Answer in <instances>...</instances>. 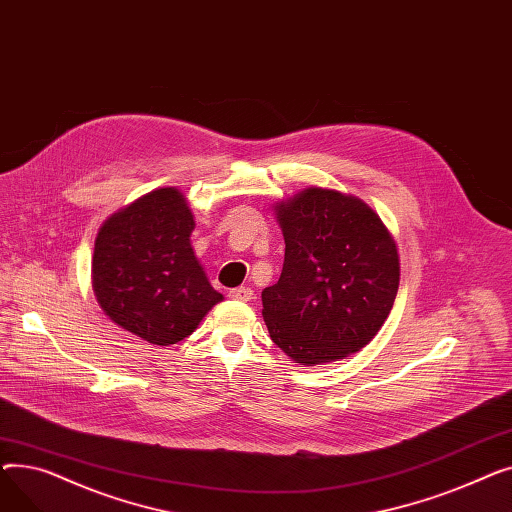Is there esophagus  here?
Listing matches in <instances>:
<instances>
[{"instance_id":"esophagus-1","label":"esophagus","mask_w":512,"mask_h":512,"mask_svg":"<svg viewBox=\"0 0 512 512\" xmlns=\"http://www.w3.org/2000/svg\"><path fill=\"white\" fill-rule=\"evenodd\" d=\"M230 299H236V301H251L253 299V290L249 286H238V288H232L228 292Z\"/></svg>"}]
</instances>
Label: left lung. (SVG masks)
Wrapping results in <instances>:
<instances>
[{
	"label": "left lung",
	"instance_id": "8db88e82",
	"mask_svg": "<svg viewBox=\"0 0 512 512\" xmlns=\"http://www.w3.org/2000/svg\"><path fill=\"white\" fill-rule=\"evenodd\" d=\"M276 213L284 265L280 280L261 292L274 344L301 365L361 351L396 299L394 238L363 201L326 188H307Z\"/></svg>",
	"mask_w": 512,
	"mask_h": 512
}]
</instances>
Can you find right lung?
Returning <instances> with one entry per match:
<instances>
[{
	"label": "right lung",
	"mask_w": 512,
	"mask_h": 512,
	"mask_svg": "<svg viewBox=\"0 0 512 512\" xmlns=\"http://www.w3.org/2000/svg\"><path fill=\"white\" fill-rule=\"evenodd\" d=\"M193 228L178 188H159L105 220L91 272L95 297L114 324L168 346L191 336L224 299L195 257Z\"/></svg>",
	"instance_id": "1"
}]
</instances>
